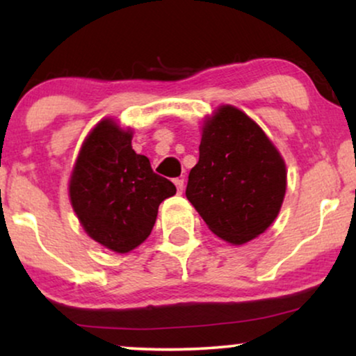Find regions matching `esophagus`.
<instances>
[{"mask_svg":"<svg viewBox=\"0 0 356 356\" xmlns=\"http://www.w3.org/2000/svg\"><path fill=\"white\" fill-rule=\"evenodd\" d=\"M173 183H175V186H177L178 194H181L183 189H184V179L183 178H175Z\"/></svg>","mask_w":356,"mask_h":356,"instance_id":"obj_1","label":"esophagus"}]
</instances>
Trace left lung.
Here are the masks:
<instances>
[{
    "label": "left lung",
    "instance_id": "obj_1",
    "mask_svg": "<svg viewBox=\"0 0 356 356\" xmlns=\"http://www.w3.org/2000/svg\"><path fill=\"white\" fill-rule=\"evenodd\" d=\"M285 189L284 159L250 116L222 105L204 121L186 197L211 232L232 245L251 241L279 216Z\"/></svg>",
    "mask_w": 356,
    "mask_h": 356
}]
</instances>
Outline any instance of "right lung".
Listing matches in <instances>:
<instances>
[{
  "label": "right lung",
  "mask_w": 356,
  "mask_h": 356,
  "mask_svg": "<svg viewBox=\"0 0 356 356\" xmlns=\"http://www.w3.org/2000/svg\"><path fill=\"white\" fill-rule=\"evenodd\" d=\"M133 133L102 120L82 144L70 179V197L92 240L115 252L133 251L152 232L159 206L177 193L134 152Z\"/></svg>",
  "instance_id": "add662e5"
}]
</instances>
